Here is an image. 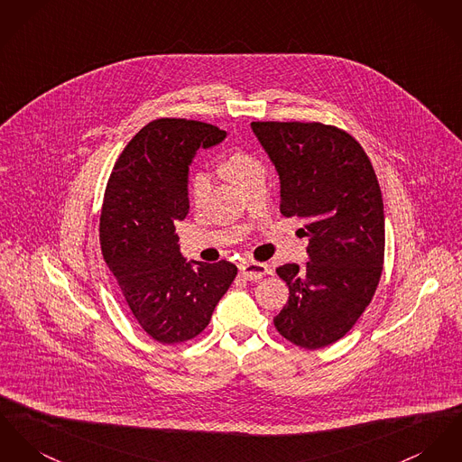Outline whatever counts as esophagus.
Masks as SVG:
<instances>
[{
	"instance_id": "1",
	"label": "esophagus",
	"mask_w": 462,
	"mask_h": 462,
	"mask_svg": "<svg viewBox=\"0 0 462 462\" xmlns=\"http://www.w3.org/2000/svg\"><path fill=\"white\" fill-rule=\"evenodd\" d=\"M239 269H241V274L249 282L260 280V278L271 274V267L267 263H260V262H243Z\"/></svg>"
}]
</instances>
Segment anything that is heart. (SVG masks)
<instances>
[{
  "instance_id": "b5f03b06",
  "label": "heart",
  "mask_w": 462,
  "mask_h": 462,
  "mask_svg": "<svg viewBox=\"0 0 462 462\" xmlns=\"http://www.w3.org/2000/svg\"><path fill=\"white\" fill-rule=\"evenodd\" d=\"M221 169L225 171L228 179L237 186H241L246 179L254 176L256 172H263L260 160L243 149H234V151L226 152L221 158ZM208 189H209V178L206 174L199 172V174L191 176L189 186H188V195H189L191 204L199 206L206 199Z\"/></svg>"
}]
</instances>
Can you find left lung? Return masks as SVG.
<instances>
[{"label":"left lung","mask_w":462,"mask_h":462,"mask_svg":"<svg viewBox=\"0 0 462 462\" xmlns=\"http://www.w3.org/2000/svg\"><path fill=\"white\" fill-rule=\"evenodd\" d=\"M282 180L280 211L304 219L310 262L276 269L290 299L274 327L317 350L341 339L369 306L385 256L383 200L356 139L323 123L253 121Z\"/></svg>","instance_id":"1"}]
</instances>
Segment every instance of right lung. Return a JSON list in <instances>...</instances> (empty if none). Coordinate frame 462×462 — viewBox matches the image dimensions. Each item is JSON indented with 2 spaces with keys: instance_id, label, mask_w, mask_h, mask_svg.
<instances>
[{
  "instance_id": "add662e5",
  "label": "right lung",
  "mask_w": 462,
  "mask_h": 462,
  "mask_svg": "<svg viewBox=\"0 0 462 462\" xmlns=\"http://www.w3.org/2000/svg\"><path fill=\"white\" fill-rule=\"evenodd\" d=\"M223 139L202 121L154 119L126 143L106 182L104 260L143 332L163 345L197 337L237 276L226 260L186 262L176 234L189 209L188 165L200 145Z\"/></svg>"
}]
</instances>
